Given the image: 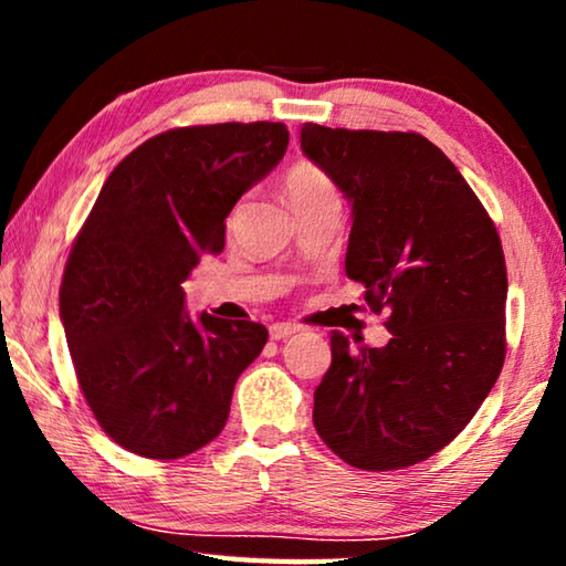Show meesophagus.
Masks as SVG:
<instances>
[{"instance_id": "esophagus-1", "label": "esophagus", "mask_w": 566, "mask_h": 566, "mask_svg": "<svg viewBox=\"0 0 566 566\" xmlns=\"http://www.w3.org/2000/svg\"><path fill=\"white\" fill-rule=\"evenodd\" d=\"M296 332H302L300 324L276 322V324H272V327H270V337L272 339H286V337H292V334H296Z\"/></svg>"}]
</instances>
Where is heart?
Listing matches in <instances>:
<instances>
[{"label":"heart","instance_id":"heart-1","mask_svg":"<svg viewBox=\"0 0 566 566\" xmlns=\"http://www.w3.org/2000/svg\"><path fill=\"white\" fill-rule=\"evenodd\" d=\"M332 181L324 171L312 161H294L284 175V191L290 197L292 207L306 202V199L319 197L324 191H332Z\"/></svg>","mask_w":566,"mask_h":566}]
</instances>
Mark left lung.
<instances>
[{"instance_id":"obj_1","label":"left lung","mask_w":566,"mask_h":566,"mask_svg":"<svg viewBox=\"0 0 566 566\" xmlns=\"http://www.w3.org/2000/svg\"><path fill=\"white\" fill-rule=\"evenodd\" d=\"M300 139L352 202L344 270L391 332L379 349L332 332L314 427L357 469L419 464L462 432L502 371L500 234L459 169L421 134L310 122Z\"/></svg>"}]
</instances>
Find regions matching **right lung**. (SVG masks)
<instances>
[{
	"label": "right lung",
	"mask_w": 566,
	"mask_h": 566,
	"mask_svg": "<svg viewBox=\"0 0 566 566\" xmlns=\"http://www.w3.org/2000/svg\"><path fill=\"white\" fill-rule=\"evenodd\" d=\"M282 122L177 127L147 139L104 181L76 234L60 317L94 419L147 459L187 457L222 432L262 324L185 312L181 282L224 249L237 199L280 165Z\"/></svg>",
	"instance_id": "1"
}]
</instances>
